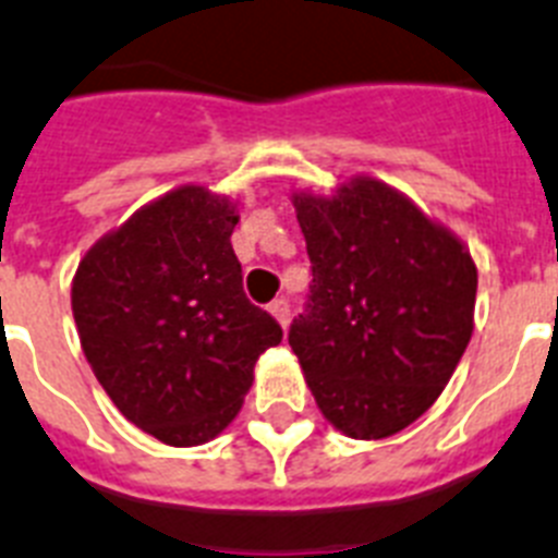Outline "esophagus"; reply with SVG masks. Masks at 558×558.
I'll use <instances>...</instances> for the list:
<instances>
[{
  "mask_svg": "<svg viewBox=\"0 0 558 558\" xmlns=\"http://www.w3.org/2000/svg\"><path fill=\"white\" fill-rule=\"evenodd\" d=\"M270 316L276 318V322H279V325H282V330H288V325H290V304L284 302V299H276V302H270Z\"/></svg>",
  "mask_w": 558,
  "mask_h": 558,
  "instance_id": "obj_1",
  "label": "esophagus"
}]
</instances>
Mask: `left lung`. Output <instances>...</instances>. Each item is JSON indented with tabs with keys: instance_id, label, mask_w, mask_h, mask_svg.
<instances>
[{
	"instance_id": "left-lung-1",
	"label": "left lung",
	"mask_w": 558,
	"mask_h": 558,
	"mask_svg": "<svg viewBox=\"0 0 558 558\" xmlns=\"http://www.w3.org/2000/svg\"><path fill=\"white\" fill-rule=\"evenodd\" d=\"M290 199L313 262L311 304L288 336L304 380L341 435H398L463 359L477 265L451 228L369 174Z\"/></svg>"
}]
</instances>
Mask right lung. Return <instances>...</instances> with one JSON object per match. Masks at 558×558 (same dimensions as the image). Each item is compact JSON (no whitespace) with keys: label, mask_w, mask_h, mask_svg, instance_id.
Listing matches in <instances>:
<instances>
[{"label":"right lung","mask_w":558,"mask_h":558,"mask_svg":"<svg viewBox=\"0 0 558 558\" xmlns=\"http://www.w3.org/2000/svg\"><path fill=\"white\" fill-rule=\"evenodd\" d=\"M236 203L185 183L81 256V350L123 417L166 446H203L240 415L254 364L282 327L242 293Z\"/></svg>","instance_id":"add662e5"}]
</instances>
